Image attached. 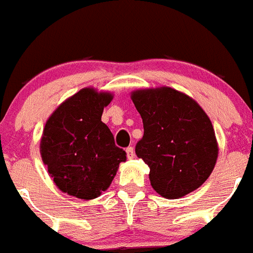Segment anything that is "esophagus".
Listing matches in <instances>:
<instances>
[{
  "instance_id": "1",
  "label": "esophagus",
  "mask_w": 253,
  "mask_h": 253,
  "mask_svg": "<svg viewBox=\"0 0 253 253\" xmlns=\"http://www.w3.org/2000/svg\"><path fill=\"white\" fill-rule=\"evenodd\" d=\"M126 154H127V158L128 159H132L135 157V150H133L132 146H128L126 149Z\"/></svg>"
}]
</instances>
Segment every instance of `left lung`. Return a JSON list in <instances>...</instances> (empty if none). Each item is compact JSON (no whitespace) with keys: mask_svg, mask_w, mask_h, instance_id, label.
Wrapping results in <instances>:
<instances>
[{"mask_svg":"<svg viewBox=\"0 0 253 253\" xmlns=\"http://www.w3.org/2000/svg\"><path fill=\"white\" fill-rule=\"evenodd\" d=\"M131 99L144 125L135 152L149 166L153 189L167 199L198 189L211 175L218 154L205 110L171 87L136 90Z\"/></svg>","mask_w":253,"mask_h":253,"instance_id":"1","label":"left lung"}]
</instances>
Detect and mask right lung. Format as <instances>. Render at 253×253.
<instances>
[{"label": "right lung", "instance_id": "add662e5", "mask_svg": "<svg viewBox=\"0 0 253 253\" xmlns=\"http://www.w3.org/2000/svg\"><path fill=\"white\" fill-rule=\"evenodd\" d=\"M110 92L82 88L61 103L44 125L40 150L55 185L81 199H94L113 181L126 152L101 122Z\"/></svg>", "mask_w": 253, "mask_h": 253}]
</instances>
